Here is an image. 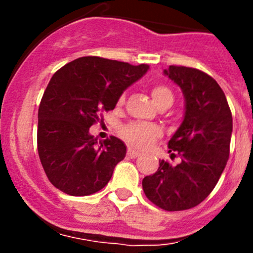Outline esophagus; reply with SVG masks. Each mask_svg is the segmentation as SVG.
Instances as JSON below:
<instances>
[{
	"label": "esophagus",
	"mask_w": 253,
	"mask_h": 253,
	"mask_svg": "<svg viewBox=\"0 0 253 253\" xmlns=\"http://www.w3.org/2000/svg\"><path fill=\"white\" fill-rule=\"evenodd\" d=\"M138 156H140V152L134 151L133 148H129V149H128V157L135 158V157H138Z\"/></svg>",
	"instance_id": "esophagus-1"
}]
</instances>
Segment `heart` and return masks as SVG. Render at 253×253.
<instances>
[{"instance_id":"heart-1","label":"heart","mask_w":253,"mask_h":253,"mask_svg":"<svg viewBox=\"0 0 253 253\" xmlns=\"http://www.w3.org/2000/svg\"><path fill=\"white\" fill-rule=\"evenodd\" d=\"M151 95L158 107L163 106V105H172V102H173V92L166 84H154L152 87ZM124 101L125 96L122 95L118 99V106H122ZM120 134L130 146L138 147V148H146L153 142L154 138L160 135L161 130L156 125L144 124V123H130V124L124 125L120 129Z\"/></svg>"}]
</instances>
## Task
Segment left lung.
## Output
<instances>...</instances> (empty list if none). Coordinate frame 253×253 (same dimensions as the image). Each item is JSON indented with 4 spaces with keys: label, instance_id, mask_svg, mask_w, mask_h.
<instances>
[{
    "label": "left lung",
    "instance_id": "1",
    "mask_svg": "<svg viewBox=\"0 0 253 253\" xmlns=\"http://www.w3.org/2000/svg\"><path fill=\"white\" fill-rule=\"evenodd\" d=\"M163 73L185 97L184 120L169 142V152H176L181 162L172 166L160 161L157 171L143 178L142 186L153 204L178 211L199 205L215 187L229 157L233 120L213 77L182 66H169Z\"/></svg>",
    "mask_w": 253,
    "mask_h": 253
}]
</instances>
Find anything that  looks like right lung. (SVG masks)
<instances>
[{
  "label": "right lung",
  "instance_id": "add662e5",
  "mask_svg": "<svg viewBox=\"0 0 253 253\" xmlns=\"http://www.w3.org/2000/svg\"><path fill=\"white\" fill-rule=\"evenodd\" d=\"M148 69V64L82 57L53 75L38 111V153L57 189L86 196L106 186L126 147L116 137L97 143L90 126Z\"/></svg>",
  "mask_w": 253,
  "mask_h": 253
}]
</instances>
